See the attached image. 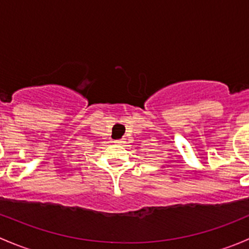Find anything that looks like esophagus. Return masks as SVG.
I'll use <instances>...</instances> for the list:
<instances>
[{
	"mask_svg": "<svg viewBox=\"0 0 249 249\" xmlns=\"http://www.w3.org/2000/svg\"><path fill=\"white\" fill-rule=\"evenodd\" d=\"M114 143H115V144H124L125 140H115Z\"/></svg>",
	"mask_w": 249,
	"mask_h": 249,
	"instance_id": "34e87169",
	"label": "esophagus"
}]
</instances>
